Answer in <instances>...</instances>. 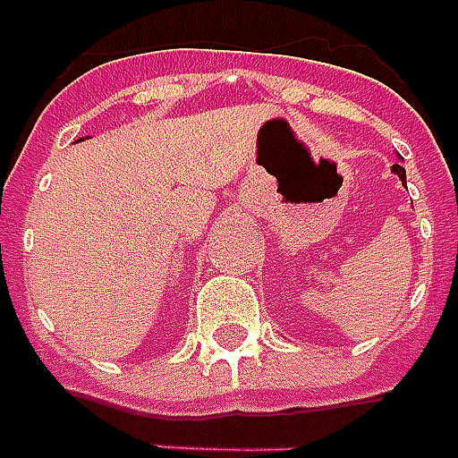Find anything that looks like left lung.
I'll return each mask as SVG.
<instances>
[{
	"instance_id": "1",
	"label": "left lung",
	"mask_w": 458,
	"mask_h": 458,
	"mask_svg": "<svg viewBox=\"0 0 458 458\" xmlns=\"http://www.w3.org/2000/svg\"><path fill=\"white\" fill-rule=\"evenodd\" d=\"M391 171H394V174H396V176L405 183V168L401 166V164H394V166H391Z\"/></svg>"
}]
</instances>
